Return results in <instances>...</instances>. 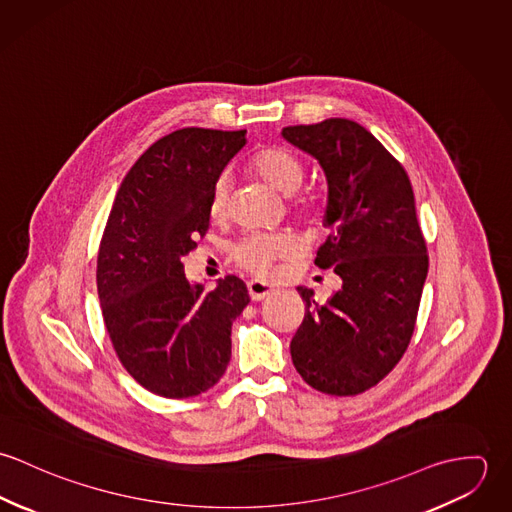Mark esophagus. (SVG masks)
<instances>
[{
    "label": "esophagus",
    "instance_id": "esophagus-1",
    "mask_svg": "<svg viewBox=\"0 0 512 512\" xmlns=\"http://www.w3.org/2000/svg\"><path fill=\"white\" fill-rule=\"evenodd\" d=\"M248 293H250L252 301H262L264 297L274 293V286H270V284H266L262 280H250L248 282Z\"/></svg>",
    "mask_w": 512,
    "mask_h": 512
}]
</instances>
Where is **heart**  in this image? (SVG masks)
<instances>
[{"mask_svg": "<svg viewBox=\"0 0 512 512\" xmlns=\"http://www.w3.org/2000/svg\"><path fill=\"white\" fill-rule=\"evenodd\" d=\"M252 171L264 179L270 187L284 195H293L305 177V167L301 159L286 147H264L260 149L252 161ZM228 203V179L222 175L217 179L211 195V217L219 219L226 211ZM293 207L297 213H309L311 201L305 197H295ZM297 248V240L290 232H274V234H250L242 238L234 246V260L244 266L246 270L268 274L272 268V262L284 256H290Z\"/></svg>", "mask_w": 512, "mask_h": 512, "instance_id": "b5f03b06", "label": "heart"}]
</instances>
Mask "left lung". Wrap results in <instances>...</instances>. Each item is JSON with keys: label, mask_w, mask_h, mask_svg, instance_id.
Masks as SVG:
<instances>
[{"label": "left lung", "mask_w": 512, "mask_h": 512, "mask_svg": "<svg viewBox=\"0 0 512 512\" xmlns=\"http://www.w3.org/2000/svg\"><path fill=\"white\" fill-rule=\"evenodd\" d=\"M282 138L309 153L327 179L323 226L331 230L315 264L343 286L327 303L297 288L305 317L292 361L319 392L355 396L380 382L414 333L428 276V250L404 167L366 128L329 118L288 126Z\"/></svg>", "instance_id": "left-lung-1"}]
</instances>
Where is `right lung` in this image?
<instances>
[{
  "label": "right lung",
  "mask_w": 512,
  "mask_h": 512,
  "mask_svg": "<svg viewBox=\"0 0 512 512\" xmlns=\"http://www.w3.org/2000/svg\"><path fill=\"white\" fill-rule=\"evenodd\" d=\"M244 146L246 130H177L144 151L116 193L98 250L102 317L120 363L157 396H199L230 361L246 284L226 276L207 292L181 260L207 232L213 187Z\"/></svg>",
  "instance_id": "1"
}]
</instances>
